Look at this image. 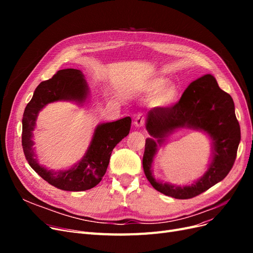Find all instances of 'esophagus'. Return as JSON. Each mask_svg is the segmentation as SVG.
<instances>
[{
  "label": "esophagus",
  "mask_w": 253,
  "mask_h": 253,
  "mask_svg": "<svg viewBox=\"0 0 253 253\" xmlns=\"http://www.w3.org/2000/svg\"><path fill=\"white\" fill-rule=\"evenodd\" d=\"M144 122H145L144 116H143L142 114H139V115H137V117H136V119H135L134 125H135L136 126H142L144 125Z\"/></svg>",
  "instance_id": "obj_1"
}]
</instances>
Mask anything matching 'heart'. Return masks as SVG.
I'll return each instance as SVG.
<instances>
[{
  "label": "heart",
  "mask_w": 253,
  "mask_h": 253,
  "mask_svg": "<svg viewBox=\"0 0 253 253\" xmlns=\"http://www.w3.org/2000/svg\"><path fill=\"white\" fill-rule=\"evenodd\" d=\"M166 82L167 81L165 79L157 78L150 81L147 84V86H145V90L150 94L155 93L157 90H159L156 96L154 97L155 105H158V106L170 105L175 101L176 97H177V88H176V86L174 85L165 86Z\"/></svg>",
  "instance_id": "heart-1"
}]
</instances>
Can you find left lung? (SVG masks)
I'll return each instance as SVG.
<instances>
[{
	"label": "left lung",
	"instance_id": "left-lung-1",
	"mask_svg": "<svg viewBox=\"0 0 253 253\" xmlns=\"http://www.w3.org/2000/svg\"><path fill=\"white\" fill-rule=\"evenodd\" d=\"M147 121L148 132L153 138H157L158 143L165 140V136L182 126L203 129L210 134L214 142V156L208 171L195 183L181 188L160 183L153 178L151 167L157 143L152 138L145 140L143 171L151 185L160 193L178 200L195 197L223 180L232 169L241 140V128L231 96L219 88L213 76L205 75L193 81L170 108L150 111Z\"/></svg>",
	"mask_w": 253,
	"mask_h": 253
}]
</instances>
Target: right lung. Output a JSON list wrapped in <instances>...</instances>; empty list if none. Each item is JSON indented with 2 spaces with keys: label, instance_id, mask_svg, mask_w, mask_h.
I'll return each instance as SVG.
<instances>
[{
  "label": "right lung",
  "instance_id": "1",
  "mask_svg": "<svg viewBox=\"0 0 253 253\" xmlns=\"http://www.w3.org/2000/svg\"><path fill=\"white\" fill-rule=\"evenodd\" d=\"M87 86L82 72L74 68L61 70L37 86L32 100L26 105L22 119V147L29 166L51 186L64 191H85L98 185L104 176L113 149L131 128L132 119L122 118L106 122L95 129L93 140L85 156L71 170L52 172L38 165L34 158L32 135L38 113L45 105L58 100H77L86 98Z\"/></svg>",
  "mask_w": 253,
  "mask_h": 253
}]
</instances>
